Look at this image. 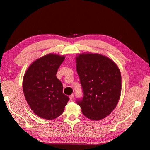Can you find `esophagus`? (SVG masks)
I'll return each instance as SVG.
<instances>
[{
  "instance_id": "34e87169",
  "label": "esophagus",
  "mask_w": 150,
  "mask_h": 150,
  "mask_svg": "<svg viewBox=\"0 0 150 150\" xmlns=\"http://www.w3.org/2000/svg\"><path fill=\"white\" fill-rule=\"evenodd\" d=\"M74 95L72 94V95H70L69 96V98H70V100L71 101H73V99H74Z\"/></svg>"
}]
</instances>
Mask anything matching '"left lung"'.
Returning <instances> with one entry per match:
<instances>
[{
    "label": "left lung",
    "mask_w": 150,
    "mask_h": 150,
    "mask_svg": "<svg viewBox=\"0 0 150 150\" xmlns=\"http://www.w3.org/2000/svg\"><path fill=\"white\" fill-rule=\"evenodd\" d=\"M75 59L84 92L77 104L86 117L101 120L113 111L120 98V70L112 59L97 53L79 54Z\"/></svg>",
    "instance_id": "left-lung-1"
}]
</instances>
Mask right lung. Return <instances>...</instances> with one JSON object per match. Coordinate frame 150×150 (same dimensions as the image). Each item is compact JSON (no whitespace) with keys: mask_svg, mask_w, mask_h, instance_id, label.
<instances>
[{"mask_svg":"<svg viewBox=\"0 0 150 150\" xmlns=\"http://www.w3.org/2000/svg\"><path fill=\"white\" fill-rule=\"evenodd\" d=\"M64 55L49 54L29 65L23 78L26 102L37 116L48 120L60 116L69 98L63 93V84L57 78Z\"/></svg>","mask_w":150,"mask_h":150,"instance_id":"add662e5","label":"right lung"}]
</instances>
